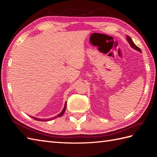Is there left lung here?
Listing matches in <instances>:
<instances>
[{
	"label": "left lung",
	"mask_w": 157,
	"mask_h": 157,
	"mask_svg": "<svg viewBox=\"0 0 157 157\" xmlns=\"http://www.w3.org/2000/svg\"><path fill=\"white\" fill-rule=\"evenodd\" d=\"M126 40H127V41L128 42V43H129V44L130 45V46L132 47V48H134V50H137V51H138V52H141V49H140V48H138V47H137V46L134 43V42H133V40H132V39H131V38H130L129 36H126Z\"/></svg>",
	"instance_id": "left-lung-1"
}]
</instances>
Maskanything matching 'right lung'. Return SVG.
Segmentation results:
<instances>
[{
    "label": "right lung",
    "instance_id": "right-lung-1",
    "mask_svg": "<svg viewBox=\"0 0 157 157\" xmlns=\"http://www.w3.org/2000/svg\"><path fill=\"white\" fill-rule=\"evenodd\" d=\"M66 107H67V102H65V106H64V107H63V109L62 110V111H61V112L59 114V115H58L57 116L54 117V118H49V119H40V118H36V117H32V116H31V118H34L35 120H36V121H52V120L54 119V118H58V117H61V116H62V115H63V113H64L65 111Z\"/></svg>",
    "mask_w": 157,
    "mask_h": 157
}]
</instances>
